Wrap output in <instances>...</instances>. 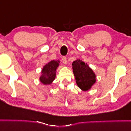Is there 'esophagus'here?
<instances>
[{"label":"esophagus","mask_w":131,"mask_h":131,"mask_svg":"<svg viewBox=\"0 0 131 131\" xmlns=\"http://www.w3.org/2000/svg\"><path fill=\"white\" fill-rule=\"evenodd\" d=\"M62 61H63V63L64 65H65V64H67V58H66L65 57H63V58H62Z\"/></svg>","instance_id":"1"}]
</instances>
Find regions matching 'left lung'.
I'll list each match as a JSON object with an SVG mask.
<instances>
[{"mask_svg": "<svg viewBox=\"0 0 131 131\" xmlns=\"http://www.w3.org/2000/svg\"><path fill=\"white\" fill-rule=\"evenodd\" d=\"M72 68L78 86L83 91L91 89L96 82V74L92 69L80 59L73 61Z\"/></svg>", "mask_w": 131, "mask_h": 131, "instance_id": "obj_1", "label": "left lung"}]
</instances>
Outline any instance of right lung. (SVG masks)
<instances>
[{"label": "right lung", "instance_id": "add662e5", "mask_svg": "<svg viewBox=\"0 0 131 131\" xmlns=\"http://www.w3.org/2000/svg\"><path fill=\"white\" fill-rule=\"evenodd\" d=\"M60 61L51 60L43 66L42 69L41 74L39 77V81L43 85H50L53 83L56 78V72L58 67L60 66Z\"/></svg>", "mask_w": 131, "mask_h": 131}]
</instances>
